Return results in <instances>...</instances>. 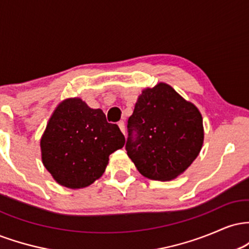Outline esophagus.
Returning <instances> with one entry per match:
<instances>
[{
  "label": "esophagus",
  "mask_w": 249,
  "mask_h": 249,
  "mask_svg": "<svg viewBox=\"0 0 249 249\" xmlns=\"http://www.w3.org/2000/svg\"><path fill=\"white\" fill-rule=\"evenodd\" d=\"M118 126H119V128H121V131H122V132L125 134V123L123 122V121H121V122L118 123Z\"/></svg>",
  "instance_id": "1"
}]
</instances>
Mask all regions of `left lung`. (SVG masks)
<instances>
[{
  "instance_id": "left-lung-1",
  "label": "left lung",
  "mask_w": 249,
  "mask_h": 249,
  "mask_svg": "<svg viewBox=\"0 0 249 249\" xmlns=\"http://www.w3.org/2000/svg\"><path fill=\"white\" fill-rule=\"evenodd\" d=\"M204 142L199 110L160 83L142 91L127 121V156L142 176L171 180L194 161Z\"/></svg>"
}]
</instances>
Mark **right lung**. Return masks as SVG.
I'll use <instances>...</instances> for the list:
<instances>
[{"label": "right lung", "instance_id": "obj_1", "mask_svg": "<svg viewBox=\"0 0 249 249\" xmlns=\"http://www.w3.org/2000/svg\"><path fill=\"white\" fill-rule=\"evenodd\" d=\"M125 144L118 125L107 123L101 108L82 99L57 107L41 139L42 160L62 186L82 188L104 173L108 156Z\"/></svg>", "mask_w": 249, "mask_h": 249}]
</instances>
